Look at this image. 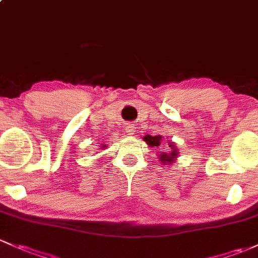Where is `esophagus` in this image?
Returning <instances> with one entry per match:
<instances>
[{
    "label": "esophagus",
    "mask_w": 258,
    "mask_h": 258,
    "mask_svg": "<svg viewBox=\"0 0 258 258\" xmlns=\"http://www.w3.org/2000/svg\"><path fill=\"white\" fill-rule=\"evenodd\" d=\"M135 132H136V127H135L134 124H127L126 134L130 135V136H132V135H135Z\"/></svg>",
    "instance_id": "obj_1"
}]
</instances>
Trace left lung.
<instances>
[{"label": "left lung", "instance_id": "8db88e82", "mask_svg": "<svg viewBox=\"0 0 258 258\" xmlns=\"http://www.w3.org/2000/svg\"><path fill=\"white\" fill-rule=\"evenodd\" d=\"M143 141H145L146 143H147L150 147H159V146L162 145V142H163V140H162V136H151V135H146L145 137H143ZM168 146L170 147V151L168 152H158V158L159 161L162 162L164 165H169L172 163H174L175 161H177V158L179 157V151L177 148V146H175L174 142H168Z\"/></svg>", "mask_w": 258, "mask_h": 258}]
</instances>
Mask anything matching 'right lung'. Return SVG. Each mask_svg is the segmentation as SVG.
Listing matches in <instances>:
<instances>
[{"instance_id": "1", "label": "right lung", "mask_w": 258, "mask_h": 258, "mask_svg": "<svg viewBox=\"0 0 258 258\" xmlns=\"http://www.w3.org/2000/svg\"><path fill=\"white\" fill-rule=\"evenodd\" d=\"M102 145H104V143H102ZM102 148H106V146H105V145H104V146H102Z\"/></svg>"}]
</instances>
